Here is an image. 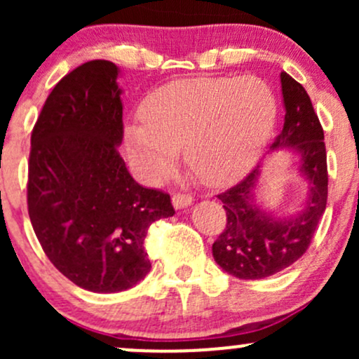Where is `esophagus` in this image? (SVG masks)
Returning <instances> with one entry per match:
<instances>
[{"mask_svg": "<svg viewBox=\"0 0 359 359\" xmlns=\"http://www.w3.org/2000/svg\"><path fill=\"white\" fill-rule=\"evenodd\" d=\"M194 201V197L191 194H184V192H175L174 196H172V203L177 209H182L185 205H189Z\"/></svg>", "mask_w": 359, "mask_h": 359, "instance_id": "obj_1", "label": "esophagus"}]
</instances>
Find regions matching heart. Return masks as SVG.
Returning <instances> with one entry per match:
<instances>
[{
    "label": "heart",
    "mask_w": 359,
    "mask_h": 359,
    "mask_svg": "<svg viewBox=\"0 0 359 359\" xmlns=\"http://www.w3.org/2000/svg\"><path fill=\"white\" fill-rule=\"evenodd\" d=\"M277 119L273 89L258 77H199L156 89L142 119L125 128L128 151L147 179L170 174L185 148V162L209 185L238 180L253 167Z\"/></svg>",
    "instance_id": "obj_1"
}]
</instances>
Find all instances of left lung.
Segmentation results:
<instances>
[{
  "instance_id": "left-lung-1",
  "label": "left lung",
  "mask_w": 359,
  "mask_h": 359,
  "mask_svg": "<svg viewBox=\"0 0 359 359\" xmlns=\"http://www.w3.org/2000/svg\"><path fill=\"white\" fill-rule=\"evenodd\" d=\"M282 81L285 121L271 150L294 148L300 172L309 180L306 209L290 219H275L255 204L253 189L259 167L241 182L217 194L226 211V228L212 245V257L222 270L243 280L265 278L285 270L306 253L327 204V155L324 130L307 90L287 72Z\"/></svg>"
}]
</instances>
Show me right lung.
Masks as SVG:
<instances>
[{"label":"right lung","instance_id":"add662e5","mask_svg":"<svg viewBox=\"0 0 359 359\" xmlns=\"http://www.w3.org/2000/svg\"><path fill=\"white\" fill-rule=\"evenodd\" d=\"M118 67L89 60L57 82L32 131L27 204L34 231L64 277L89 292L131 288L150 271L151 222L174 216L170 196L130 175Z\"/></svg>","mask_w":359,"mask_h":359}]
</instances>
